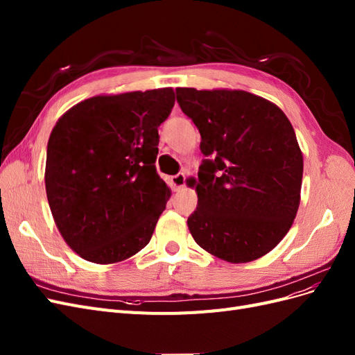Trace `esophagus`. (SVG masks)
<instances>
[{
	"mask_svg": "<svg viewBox=\"0 0 355 355\" xmlns=\"http://www.w3.org/2000/svg\"><path fill=\"white\" fill-rule=\"evenodd\" d=\"M171 185L175 187V189H182L185 187V175L184 173H178L175 176H171Z\"/></svg>",
	"mask_w": 355,
	"mask_h": 355,
	"instance_id": "esophagus-1",
	"label": "esophagus"
}]
</instances>
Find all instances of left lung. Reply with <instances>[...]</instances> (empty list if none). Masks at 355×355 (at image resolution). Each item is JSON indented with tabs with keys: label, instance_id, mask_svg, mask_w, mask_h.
I'll return each instance as SVG.
<instances>
[{
	"label": "left lung",
	"instance_id": "obj_1",
	"mask_svg": "<svg viewBox=\"0 0 355 355\" xmlns=\"http://www.w3.org/2000/svg\"><path fill=\"white\" fill-rule=\"evenodd\" d=\"M176 98L211 157L196 180L191 235L222 261L259 259L284 239L299 209L304 157L293 125L275 103L244 90L179 87Z\"/></svg>",
	"mask_w": 355,
	"mask_h": 355
}]
</instances>
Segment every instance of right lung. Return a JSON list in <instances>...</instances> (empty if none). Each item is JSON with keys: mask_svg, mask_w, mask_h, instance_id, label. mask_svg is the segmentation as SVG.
<instances>
[{"mask_svg": "<svg viewBox=\"0 0 355 355\" xmlns=\"http://www.w3.org/2000/svg\"><path fill=\"white\" fill-rule=\"evenodd\" d=\"M171 87L99 94L63 114L47 145L46 192L56 227L83 259L108 265L149 243L171 196L155 168Z\"/></svg>", "mask_w": 355, "mask_h": 355, "instance_id": "right-lung-1", "label": "right lung"}]
</instances>
